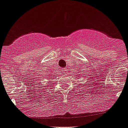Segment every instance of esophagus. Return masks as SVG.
I'll list each match as a JSON object with an SVG mask.
<instances>
[{
  "instance_id": "esophagus-1",
  "label": "esophagus",
  "mask_w": 128,
  "mask_h": 128,
  "mask_svg": "<svg viewBox=\"0 0 128 128\" xmlns=\"http://www.w3.org/2000/svg\"><path fill=\"white\" fill-rule=\"evenodd\" d=\"M66 70L65 69H64V70H62V73H63V74H64V73H66Z\"/></svg>"
}]
</instances>
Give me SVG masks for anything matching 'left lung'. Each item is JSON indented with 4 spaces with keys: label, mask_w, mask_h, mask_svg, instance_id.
<instances>
[{
    "label": "left lung",
    "mask_w": 128,
    "mask_h": 128,
    "mask_svg": "<svg viewBox=\"0 0 128 128\" xmlns=\"http://www.w3.org/2000/svg\"><path fill=\"white\" fill-rule=\"evenodd\" d=\"M79 73H80V72H79Z\"/></svg>",
    "instance_id": "1"
}]
</instances>
